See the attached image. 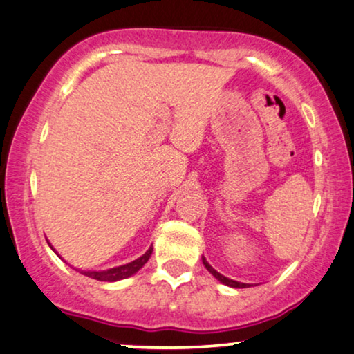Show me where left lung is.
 Here are the masks:
<instances>
[{
  "mask_svg": "<svg viewBox=\"0 0 354 354\" xmlns=\"http://www.w3.org/2000/svg\"><path fill=\"white\" fill-rule=\"evenodd\" d=\"M203 263H204V266H205V270H207L210 274H212L214 277H216L217 281H221L222 284H225V286H229V288H250V284H245V283H239V281H234V279H229V277H225L223 274H221V272H217L216 270H214L212 266L209 265L207 261H205V258L203 257Z\"/></svg>",
  "mask_w": 354,
  "mask_h": 354,
  "instance_id": "1",
  "label": "left lung"
}]
</instances>
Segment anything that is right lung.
<instances>
[{
    "label": "right lung",
    "instance_id": "right-lung-1",
    "mask_svg": "<svg viewBox=\"0 0 354 354\" xmlns=\"http://www.w3.org/2000/svg\"><path fill=\"white\" fill-rule=\"evenodd\" d=\"M48 243V241H47ZM48 247H50L53 252H55V248L52 247L50 243H48ZM151 252H153V248H149L147 252L142 254L140 258L133 259V261L127 263V265H122V266H115V268H109V270H104V271H82V270H75L82 272V274L88 276V277H93V279L96 281H107V283H114V281H120V279H125V277H131L136 274V272L140 270L142 266L145 265L147 261H149V258L151 257ZM57 253V252H55ZM58 254V253H57ZM60 257V254H58ZM62 258V257H60Z\"/></svg>",
    "mask_w": 354,
    "mask_h": 354
}]
</instances>
